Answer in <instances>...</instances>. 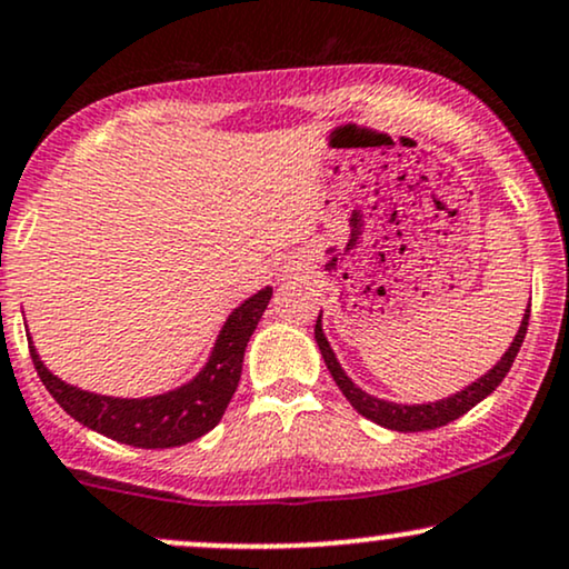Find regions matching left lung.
<instances>
[{"mask_svg": "<svg viewBox=\"0 0 569 569\" xmlns=\"http://www.w3.org/2000/svg\"><path fill=\"white\" fill-rule=\"evenodd\" d=\"M527 323H530V307L525 310V318H522V326H519L515 341H511L509 352L503 355L501 360L492 366V371H488L482 376V379H477L475 385L461 389V392L448 397V400H437V402H429V406H397V402H387V400H379V397H371L362 392L360 387H355L350 379H347V373L341 371V366L337 362V355H333L331 345H328L326 337H323V326H320V315L318 320H315V341H318L320 347V355H323L328 371H331L333 381H337V387L341 389V395L350 400V406L358 410L360 416H366V419H371L379 423V427H387V429H395V432H427V429H437V427H445V423L461 419L467 410H471L477 406V402L485 400L492 389H496L501 381L506 379V373H509L511 362H515L519 347H522L525 341V333H527Z\"/></svg>", "mask_w": 569, "mask_h": 569, "instance_id": "left-lung-1", "label": "left lung"}]
</instances>
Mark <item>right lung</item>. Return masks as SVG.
<instances>
[{
    "instance_id": "obj_1",
    "label": "right lung",
    "mask_w": 569,
    "mask_h": 569,
    "mask_svg": "<svg viewBox=\"0 0 569 569\" xmlns=\"http://www.w3.org/2000/svg\"><path fill=\"white\" fill-rule=\"evenodd\" d=\"M270 297L272 289H262L230 315L228 323L219 331L207 368L190 385L159 397H146V400H121V397L84 392L47 371L33 345L29 352L47 392L71 419L132 448H177L211 432L224 416V408L241 381L246 345L267 310Z\"/></svg>"
}]
</instances>
